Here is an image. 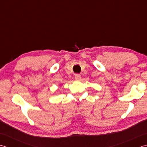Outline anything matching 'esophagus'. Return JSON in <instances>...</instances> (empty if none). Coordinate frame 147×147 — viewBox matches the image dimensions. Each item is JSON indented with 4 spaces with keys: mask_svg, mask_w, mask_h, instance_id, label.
Instances as JSON below:
<instances>
[{
    "mask_svg": "<svg viewBox=\"0 0 147 147\" xmlns=\"http://www.w3.org/2000/svg\"><path fill=\"white\" fill-rule=\"evenodd\" d=\"M80 78H81V76L79 74H76L75 75V79H77V80H79L80 79Z\"/></svg>",
    "mask_w": 147,
    "mask_h": 147,
    "instance_id": "obj_1",
    "label": "esophagus"
}]
</instances>
